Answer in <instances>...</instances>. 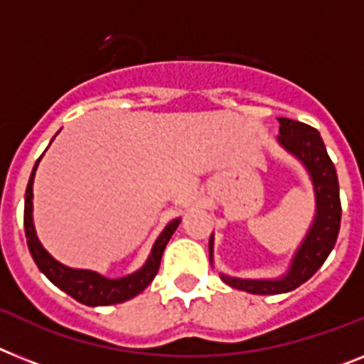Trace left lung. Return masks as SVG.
I'll use <instances>...</instances> for the list:
<instances>
[{
    "label": "left lung",
    "mask_w": 364,
    "mask_h": 364,
    "mask_svg": "<svg viewBox=\"0 0 364 364\" xmlns=\"http://www.w3.org/2000/svg\"><path fill=\"white\" fill-rule=\"evenodd\" d=\"M279 145L296 156L307 169L309 176L314 186L316 197V215L312 221L307 236L296 251L287 275L279 279H240L229 277L221 273V279L232 288L243 292L260 294V296H273V294L290 292L294 288L301 287L305 281L320 269L331 249L337 243L338 230H341V195H338L337 169L331 158L327 154L320 132L305 122L292 121V119H279ZM210 264L214 260V236L208 243Z\"/></svg>",
    "instance_id": "1"
}]
</instances>
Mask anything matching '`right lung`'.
I'll return each instance as SVG.
<instances>
[{
  "mask_svg": "<svg viewBox=\"0 0 364 364\" xmlns=\"http://www.w3.org/2000/svg\"><path fill=\"white\" fill-rule=\"evenodd\" d=\"M41 158H38L35 167H33L29 182H27L26 206H23V230H26L27 247H29V253H31L38 269L57 288H61L63 292H67L76 301L89 305V307L115 305V303H122L143 292L152 283V279L156 277V273L160 269L161 255L165 251V245H167V242H169L173 232L178 227L180 219H173L165 227L164 232L158 236L145 266L137 269V272L130 273V275H126V277L107 279L100 275V273L91 272V269L68 268L65 264L57 262L55 258L42 247V243L37 238V232H35V225H33V180H35V171H37Z\"/></svg>",
  "mask_w": 364,
  "mask_h": 364,
  "instance_id": "right-lung-1",
  "label": "right lung"
}]
</instances>
